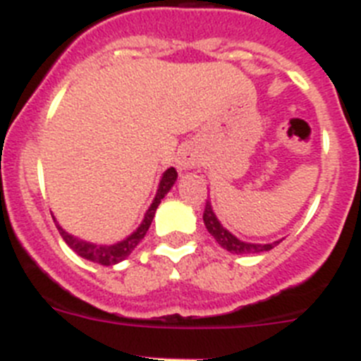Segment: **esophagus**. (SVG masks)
Segmentation results:
<instances>
[{
    "label": "esophagus",
    "instance_id": "obj_1",
    "mask_svg": "<svg viewBox=\"0 0 361 361\" xmlns=\"http://www.w3.org/2000/svg\"><path fill=\"white\" fill-rule=\"evenodd\" d=\"M197 164H199V157H197V153L191 148H184L183 152L178 153V157H177L178 170H193Z\"/></svg>",
    "mask_w": 361,
    "mask_h": 361
}]
</instances>
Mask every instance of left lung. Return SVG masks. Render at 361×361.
<instances>
[{
  "label": "left lung",
  "mask_w": 361,
  "mask_h": 361,
  "mask_svg": "<svg viewBox=\"0 0 361 361\" xmlns=\"http://www.w3.org/2000/svg\"><path fill=\"white\" fill-rule=\"evenodd\" d=\"M204 224L206 229L209 231L213 238L220 244V247H224L226 251L233 255H255V253H266V251L273 250L275 245H279L282 240L269 242V244H255V242H245L240 240L238 237H235L229 229H226L224 226L220 224V220L216 219L215 212H213L212 202H206V208H204Z\"/></svg>",
  "instance_id": "1"
}]
</instances>
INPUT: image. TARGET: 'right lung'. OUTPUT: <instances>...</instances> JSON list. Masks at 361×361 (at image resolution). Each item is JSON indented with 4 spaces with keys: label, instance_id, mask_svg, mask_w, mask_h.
<instances>
[{
    "label": "right lung",
    "instance_id": "1",
    "mask_svg": "<svg viewBox=\"0 0 361 361\" xmlns=\"http://www.w3.org/2000/svg\"><path fill=\"white\" fill-rule=\"evenodd\" d=\"M175 180H177V171H175V168H168V170L162 173L161 180H159V188H157V193H155V199L152 200L149 208L146 209L145 219H142V222L139 224V228H137L133 233H130L126 238L116 242V244H94V242H88V240H82V238L79 237H73V235H70L68 231H65V229L59 226L56 216L52 215V219L54 222H56L57 229H59V235L63 237V240H65L66 244H68L70 250L75 251L79 257L86 258V260H90V262L101 264V266H116V264L123 262L124 258H128L130 255H132V251L137 247V244L145 238L146 231H148V228L152 226V220L153 216H155L159 204H161V200L168 195V191L173 188Z\"/></svg>",
    "mask_w": 361,
    "mask_h": 361
}]
</instances>
